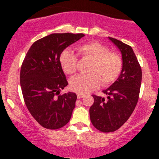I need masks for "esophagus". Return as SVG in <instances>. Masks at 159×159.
I'll list each match as a JSON object with an SVG mask.
<instances>
[{"label":"esophagus","mask_w":159,"mask_h":159,"mask_svg":"<svg viewBox=\"0 0 159 159\" xmlns=\"http://www.w3.org/2000/svg\"><path fill=\"white\" fill-rule=\"evenodd\" d=\"M77 96H78V98H82L83 97H84V95L81 94V93H78Z\"/></svg>","instance_id":"obj_1"}]
</instances>
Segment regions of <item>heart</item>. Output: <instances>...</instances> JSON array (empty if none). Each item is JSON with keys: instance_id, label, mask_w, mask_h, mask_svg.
Masks as SVG:
<instances>
[{"instance_id": "heart-1", "label": "heart", "mask_w": 159, "mask_h": 159, "mask_svg": "<svg viewBox=\"0 0 159 159\" xmlns=\"http://www.w3.org/2000/svg\"><path fill=\"white\" fill-rule=\"evenodd\" d=\"M78 52L84 61L90 62L87 75H78L70 80L71 90L78 93H87L101 84H111L121 72L122 58L117 53L109 52V48L97 42L86 43L78 48ZM60 63L63 72L73 75L77 70L78 58L72 52L65 50L60 56Z\"/></svg>"}]
</instances>
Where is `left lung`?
Segmentation results:
<instances>
[{
    "label": "left lung",
    "instance_id": "1",
    "mask_svg": "<svg viewBox=\"0 0 159 159\" xmlns=\"http://www.w3.org/2000/svg\"><path fill=\"white\" fill-rule=\"evenodd\" d=\"M108 39L120 49L123 68L119 78L103 93L107 98L92 95L94 102L90 108L91 123L102 132L117 130L135 108L139 98L142 71L132 47L112 37Z\"/></svg>",
    "mask_w": 159,
    "mask_h": 159
}]
</instances>
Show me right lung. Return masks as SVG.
I'll use <instances>...</instances> for the list:
<instances>
[{
  "label": "right lung",
  "instance_id": "obj_1",
  "mask_svg": "<svg viewBox=\"0 0 159 159\" xmlns=\"http://www.w3.org/2000/svg\"><path fill=\"white\" fill-rule=\"evenodd\" d=\"M83 36L50 34L34 43L24 59L20 72L24 100L33 117L45 129H61L71 119L77 96L72 92L60 94L68 85L60 56Z\"/></svg>",
  "mask_w": 159,
  "mask_h": 159
}]
</instances>
